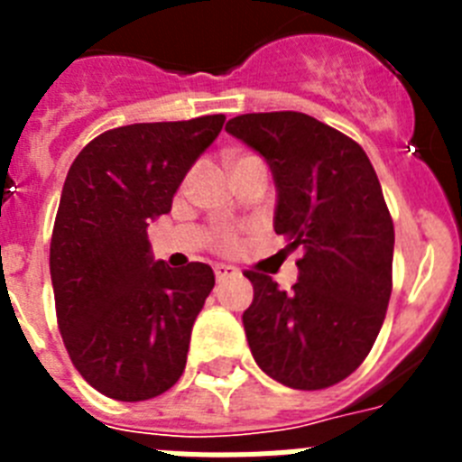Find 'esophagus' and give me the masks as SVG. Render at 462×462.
Here are the masks:
<instances>
[{
  "label": "esophagus",
  "mask_w": 462,
  "mask_h": 462,
  "mask_svg": "<svg viewBox=\"0 0 462 462\" xmlns=\"http://www.w3.org/2000/svg\"><path fill=\"white\" fill-rule=\"evenodd\" d=\"M234 275H238V268L226 266V263H219V266H215V277H217L219 282L226 280V277H234Z\"/></svg>",
  "instance_id": "1"
}]
</instances>
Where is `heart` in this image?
<instances>
[{"instance_id":"1","label":"heart","mask_w":462,"mask_h":462,"mask_svg":"<svg viewBox=\"0 0 462 462\" xmlns=\"http://www.w3.org/2000/svg\"><path fill=\"white\" fill-rule=\"evenodd\" d=\"M217 247L219 250H231V247H236V236L228 234V231H219Z\"/></svg>"}]
</instances>
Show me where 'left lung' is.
I'll list each match as a JSON object with an SVG mask.
<instances>
[{
    "label": "left lung",
    "mask_w": 462,
    "mask_h": 462,
    "mask_svg": "<svg viewBox=\"0 0 462 462\" xmlns=\"http://www.w3.org/2000/svg\"><path fill=\"white\" fill-rule=\"evenodd\" d=\"M226 132L266 159L275 234L303 252L289 293L271 275L245 273L254 287L243 314L252 356L289 389L333 386L370 354L393 287L395 234L377 173L356 141L296 110L238 116Z\"/></svg>",
    "instance_id": "obj_1"
}]
</instances>
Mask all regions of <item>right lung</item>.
<instances>
[{
  "instance_id": "add662e5",
  "label": "right lung",
  "mask_w": 462,
  "mask_h": 462,
  "mask_svg": "<svg viewBox=\"0 0 462 462\" xmlns=\"http://www.w3.org/2000/svg\"><path fill=\"white\" fill-rule=\"evenodd\" d=\"M224 120L117 126L89 141L69 169L51 240L57 324L76 370L108 398H154L185 370L215 273L199 261L182 271L154 261L148 226L171 212Z\"/></svg>"
}]
</instances>
